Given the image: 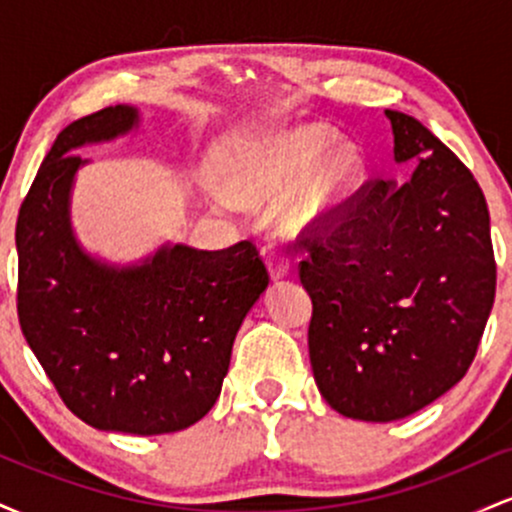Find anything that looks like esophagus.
<instances>
[{
	"mask_svg": "<svg viewBox=\"0 0 512 512\" xmlns=\"http://www.w3.org/2000/svg\"><path fill=\"white\" fill-rule=\"evenodd\" d=\"M264 262H267L269 276H272L274 281H279V279H284V276H289L291 262H289V257L281 255V252L264 250Z\"/></svg>",
	"mask_w": 512,
	"mask_h": 512,
	"instance_id": "34e87169",
	"label": "esophagus"
}]
</instances>
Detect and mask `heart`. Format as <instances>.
<instances>
[{
	"label": "heart",
	"mask_w": 512,
	"mask_h": 512,
	"mask_svg": "<svg viewBox=\"0 0 512 512\" xmlns=\"http://www.w3.org/2000/svg\"><path fill=\"white\" fill-rule=\"evenodd\" d=\"M337 142L322 125L286 129L255 149L238 175L236 190L252 204H267L293 193L284 221L308 228L342 209L363 178V156L356 144ZM219 204H223L219 199Z\"/></svg>",
	"instance_id": "b5f03b06"
}]
</instances>
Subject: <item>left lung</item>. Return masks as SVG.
Wrapping results in <instances>:
<instances>
[{
    "label": "left lung",
    "instance_id": "left-lung-1",
    "mask_svg": "<svg viewBox=\"0 0 512 512\" xmlns=\"http://www.w3.org/2000/svg\"><path fill=\"white\" fill-rule=\"evenodd\" d=\"M395 163L303 240L320 395L358 421L404 419L472 366L496 296L489 209L474 175L411 115L385 110Z\"/></svg>",
    "mask_w": 512,
    "mask_h": 512
}]
</instances>
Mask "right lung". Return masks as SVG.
<instances>
[{
  "label": "right lung",
  "instance_id": "add662e5",
  "mask_svg": "<svg viewBox=\"0 0 512 512\" xmlns=\"http://www.w3.org/2000/svg\"><path fill=\"white\" fill-rule=\"evenodd\" d=\"M137 127L134 105H113L57 134L16 221V305L28 346L81 421L161 436L214 407L269 274L248 240L214 252L166 243L129 264L84 250L72 190L88 161L76 151Z\"/></svg>",
  "mask_w": 512,
  "mask_h": 512
}]
</instances>
